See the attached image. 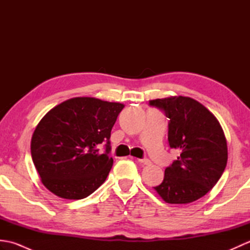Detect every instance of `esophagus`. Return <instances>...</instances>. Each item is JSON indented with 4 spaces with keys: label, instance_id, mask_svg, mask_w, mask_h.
<instances>
[{
    "label": "esophagus",
    "instance_id": "34e87169",
    "mask_svg": "<svg viewBox=\"0 0 250 250\" xmlns=\"http://www.w3.org/2000/svg\"><path fill=\"white\" fill-rule=\"evenodd\" d=\"M137 161H139L142 164H144V166H148V164H150L149 159H139V160H137Z\"/></svg>",
    "mask_w": 250,
    "mask_h": 250
}]
</instances>
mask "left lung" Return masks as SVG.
Listing matches in <instances>:
<instances>
[{"label": "left lung", "mask_w": 250, "mask_h": 250, "mask_svg": "<svg viewBox=\"0 0 250 250\" xmlns=\"http://www.w3.org/2000/svg\"><path fill=\"white\" fill-rule=\"evenodd\" d=\"M149 105L162 109L169 119L168 144L180 151L153 189L169 204L199 200L217 184L227 167V140L219 121L188 97L156 99Z\"/></svg>", "instance_id": "1"}]
</instances>
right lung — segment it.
Instances as JSON below:
<instances>
[{"label": "right lung", "instance_id": "obj_1", "mask_svg": "<svg viewBox=\"0 0 250 250\" xmlns=\"http://www.w3.org/2000/svg\"><path fill=\"white\" fill-rule=\"evenodd\" d=\"M124 104L73 98L50 109L34 130L32 160L42 183L66 200H81L102 185L113 167L110 131ZM106 142L101 154L97 146Z\"/></svg>", "mask_w": 250, "mask_h": 250}]
</instances>
